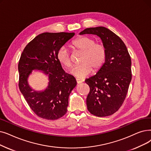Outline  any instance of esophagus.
Here are the masks:
<instances>
[{"label":"esophagus","mask_w":151,"mask_h":151,"mask_svg":"<svg viewBox=\"0 0 151 151\" xmlns=\"http://www.w3.org/2000/svg\"><path fill=\"white\" fill-rule=\"evenodd\" d=\"M76 82H77L78 84H80V83H81L82 82L84 81V80L80 79V78H76Z\"/></svg>","instance_id":"34e87169"}]
</instances>
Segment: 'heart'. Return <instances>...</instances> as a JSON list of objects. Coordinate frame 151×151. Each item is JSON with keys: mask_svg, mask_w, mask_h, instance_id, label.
I'll return each instance as SVG.
<instances>
[{"mask_svg": "<svg viewBox=\"0 0 151 151\" xmlns=\"http://www.w3.org/2000/svg\"><path fill=\"white\" fill-rule=\"evenodd\" d=\"M71 46L75 51L82 52L80 64L75 67L71 73L78 78H84L93 70H99L106 62L107 51L104 45L96 43L92 37L83 36L72 42ZM56 58L57 61L64 67L70 68L73 65L71 57L68 49L63 45L58 49Z\"/></svg>", "mask_w": 151, "mask_h": 151, "instance_id": "obj_1", "label": "heart"}]
</instances>
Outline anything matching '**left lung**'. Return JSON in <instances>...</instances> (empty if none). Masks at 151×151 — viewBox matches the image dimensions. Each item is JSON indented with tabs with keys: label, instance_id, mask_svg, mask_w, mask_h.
I'll return each mask as SVG.
<instances>
[{
	"label": "left lung",
	"instance_id": "left-lung-1",
	"mask_svg": "<svg viewBox=\"0 0 151 151\" xmlns=\"http://www.w3.org/2000/svg\"><path fill=\"white\" fill-rule=\"evenodd\" d=\"M99 36L107 51L106 60L97 74L85 80L90 91L86 105L89 112L99 117L114 114L125 99L132 74V60L123 41L110 29L86 28L80 35Z\"/></svg>",
	"mask_w": 151,
	"mask_h": 151
}]
</instances>
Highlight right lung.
I'll return each instance as SVG.
<instances>
[{
    "label": "right lung",
    "mask_w": 151,
    "mask_h": 151,
    "mask_svg": "<svg viewBox=\"0 0 151 151\" xmlns=\"http://www.w3.org/2000/svg\"><path fill=\"white\" fill-rule=\"evenodd\" d=\"M74 35L63 32L39 35L27 45L19 58V89L31 110L42 119L57 120L67 112L68 97L76 81L64 71L56 54ZM35 69L49 76V85L44 91H35L28 85L27 78Z\"/></svg>",
    "instance_id": "right-lung-1"
}]
</instances>
